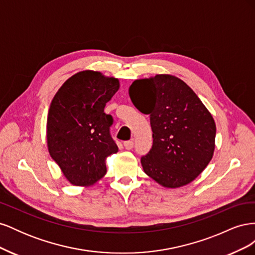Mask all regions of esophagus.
Instances as JSON below:
<instances>
[{"instance_id": "34e87169", "label": "esophagus", "mask_w": 255, "mask_h": 255, "mask_svg": "<svg viewBox=\"0 0 255 255\" xmlns=\"http://www.w3.org/2000/svg\"><path fill=\"white\" fill-rule=\"evenodd\" d=\"M125 148L127 149V150H132L133 149V146H134V142H133V140H128V141H125Z\"/></svg>"}]
</instances>
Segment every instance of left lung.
<instances>
[{"label": "left lung", "mask_w": 255, "mask_h": 255, "mask_svg": "<svg viewBox=\"0 0 255 255\" xmlns=\"http://www.w3.org/2000/svg\"><path fill=\"white\" fill-rule=\"evenodd\" d=\"M128 94L137 110L150 115L153 144L140 159L143 171L167 188L194 181L215 150L216 125L201 100L169 74L136 80Z\"/></svg>", "instance_id": "1"}]
</instances>
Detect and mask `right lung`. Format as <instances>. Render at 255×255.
I'll return each mask as SVG.
<instances>
[{"mask_svg": "<svg viewBox=\"0 0 255 255\" xmlns=\"http://www.w3.org/2000/svg\"><path fill=\"white\" fill-rule=\"evenodd\" d=\"M119 81L98 71H81L54 96L47 121L48 149L66 179L88 186L106 173L105 159L118 152L111 136L114 119L104 113Z\"/></svg>", "mask_w": 255, "mask_h": 255, "instance_id": "1", "label": "right lung"}]
</instances>
